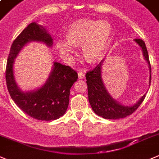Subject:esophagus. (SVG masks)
Listing matches in <instances>:
<instances>
[{"instance_id": "1", "label": "esophagus", "mask_w": 159, "mask_h": 159, "mask_svg": "<svg viewBox=\"0 0 159 159\" xmlns=\"http://www.w3.org/2000/svg\"><path fill=\"white\" fill-rule=\"evenodd\" d=\"M78 76H79V79L83 80V79L85 78V73H84V72H83V71H80V72H78Z\"/></svg>"}]
</instances>
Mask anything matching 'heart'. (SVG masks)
Instances as JSON below:
<instances>
[{
	"label": "heart",
	"mask_w": 159,
	"mask_h": 159,
	"mask_svg": "<svg viewBox=\"0 0 159 159\" xmlns=\"http://www.w3.org/2000/svg\"><path fill=\"white\" fill-rule=\"evenodd\" d=\"M113 29L110 22L83 18L72 22L65 32L66 41L57 40L56 49L63 57H69L75 49L82 47V56L87 63L99 62L112 41Z\"/></svg>",
	"instance_id": "obj_1"
}]
</instances>
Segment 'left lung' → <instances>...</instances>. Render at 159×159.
<instances>
[{"instance_id": "1", "label": "left lung", "mask_w": 159, "mask_h": 159, "mask_svg": "<svg viewBox=\"0 0 159 159\" xmlns=\"http://www.w3.org/2000/svg\"><path fill=\"white\" fill-rule=\"evenodd\" d=\"M135 41L142 48L144 57L149 65L150 72H151V76H150V84H151V67L146 45L140 39H136ZM102 62L103 61H102L94 69L88 71L86 74L89 102L94 113L103 118L110 119V120L124 118L125 116L133 113L137 110L138 107L143 102L144 98L146 97V94L142 96L139 102L132 106H123L115 101L107 92L102 80Z\"/></svg>"}]
</instances>
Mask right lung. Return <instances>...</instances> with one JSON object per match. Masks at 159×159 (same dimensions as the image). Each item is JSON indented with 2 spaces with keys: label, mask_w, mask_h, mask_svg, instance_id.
<instances>
[{
  "label": "right lung",
  "mask_w": 159,
  "mask_h": 159,
  "mask_svg": "<svg viewBox=\"0 0 159 159\" xmlns=\"http://www.w3.org/2000/svg\"><path fill=\"white\" fill-rule=\"evenodd\" d=\"M31 41L43 42L48 46L53 45L50 34L34 22L19 34L13 41L7 61L5 78L8 92L19 108L28 116L39 120H57L66 112L70 89L77 80L78 74L71 67L54 62L53 71L43 87L31 92L20 91L14 78L13 63L24 45Z\"/></svg>",
  "instance_id": "add662e5"
}]
</instances>
